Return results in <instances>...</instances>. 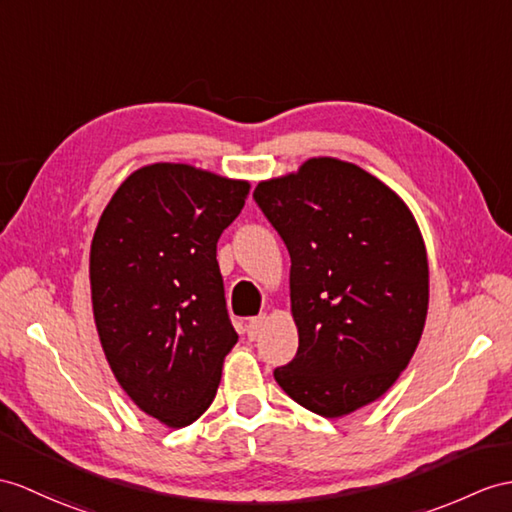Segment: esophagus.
<instances>
[{
    "instance_id": "obj_1",
    "label": "esophagus",
    "mask_w": 512,
    "mask_h": 512,
    "mask_svg": "<svg viewBox=\"0 0 512 512\" xmlns=\"http://www.w3.org/2000/svg\"><path fill=\"white\" fill-rule=\"evenodd\" d=\"M263 326H265V315H258V317L249 319L247 321V336H249V339H256L260 330H263Z\"/></svg>"
}]
</instances>
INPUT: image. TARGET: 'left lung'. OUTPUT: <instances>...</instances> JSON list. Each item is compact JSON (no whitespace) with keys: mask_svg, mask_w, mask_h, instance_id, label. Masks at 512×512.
<instances>
[{"mask_svg":"<svg viewBox=\"0 0 512 512\" xmlns=\"http://www.w3.org/2000/svg\"><path fill=\"white\" fill-rule=\"evenodd\" d=\"M254 199L291 256L299 347L273 378L328 419L376 402L408 367L428 317V254L410 208L330 156L258 182Z\"/></svg>","mask_w":512,"mask_h":512,"instance_id":"1","label":"left lung"}]
</instances>
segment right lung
<instances>
[{
	"label": "right lung",
	"mask_w": 512,
	"mask_h": 512,
	"mask_svg": "<svg viewBox=\"0 0 512 512\" xmlns=\"http://www.w3.org/2000/svg\"><path fill=\"white\" fill-rule=\"evenodd\" d=\"M247 195V180L154 162L121 182L95 228L89 278L99 343L121 389L167 428L206 413L239 341L217 241Z\"/></svg>",
	"instance_id": "add662e5"
}]
</instances>
